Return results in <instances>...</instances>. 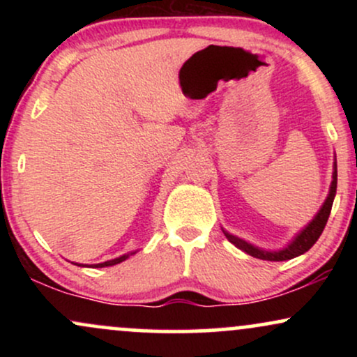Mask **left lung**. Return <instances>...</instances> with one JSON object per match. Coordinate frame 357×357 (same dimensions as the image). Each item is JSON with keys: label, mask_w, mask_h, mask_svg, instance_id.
Listing matches in <instances>:
<instances>
[{"label": "left lung", "mask_w": 357, "mask_h": 357, "mask_svg": "<svg viewBox=\"0 0 357 357\" xmlns=\"http://www.w3.org/2000/svg\"><path fill=\"white\" fill-rule=\"evenodd\" d=\"M335 188H337V165H334V174H333V183H331V191L329 196H327L326 203L322 204L321 211L317 213V216L310 221L309 225L297 235V238L289 245V247L280 250V252H264V250H258L253 245L247 243V241L236 238V236L230 235V233L225 231V236L235 245L236 248L243 250L247 252L248 255L255 257V258H261V260H270V261H282V260H290V258H296L302 253H305L315 241L319 240V236L322 235L324 228H326L327 220H329L331 210H333V203H334V196H335Z\"/></svg>", "instance_id": "obj_1"}]
</instances>
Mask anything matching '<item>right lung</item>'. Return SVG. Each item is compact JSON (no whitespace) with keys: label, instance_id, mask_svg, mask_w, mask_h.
<instances>
[{"label":"right lung","instance_id":"add662e5","mask_svg":"<svg viewBox=\"0 0 357 357\" xmlns=\"http://www.w3.org/2000/svg\"><path fill=\"white\" fill-rule=\"evenodd\" d=\"M127 257H129V255H122V257H119V258H114V260L104 261V264H97L96 267H112V265H117V264H121V261H124Z\"/></svg>","mask_w":357,"mask_h":357}]
</instances>
